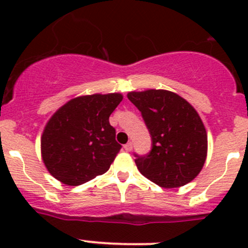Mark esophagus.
Segmentation results:
<instances>
[{"instance_id": "34e87169", "label": "esophagus", "mask_w": 248, "mask_h": 248, "mask_svg": "<svg viewBox=\"0 0 248 248\" xmlns=\"http://www.w3.org/2000/svg\"><path fill=\"white\" fill-rule=\"evenodd\" d=\"M124 150H126V151H132V149H133V142L128 141L126 145H124Z\"/></svg>"}]
</instances>
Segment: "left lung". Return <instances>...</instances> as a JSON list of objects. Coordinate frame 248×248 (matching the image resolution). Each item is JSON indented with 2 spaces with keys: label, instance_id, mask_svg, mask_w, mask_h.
I'll list each match as a JSON object with an SVG mask.
<instances>
[{
  "label": "left lung",
  "instance_id": "left-lung-1",
  "mask_svg": "<svg viewBox=\"0 0 248 248\" xmlns=\"http://www.w3.org/2000/svg\"><path fill=\"white\" fill-rule=\"evenodd\" d=\"M152 138L149 155L138 157V170L163 188L185 186L198 176L207 156V133L197 110L168 90L131 91Z\"/></svg>",
  "mask_w": 248,
  "mask_h": 248
}]
</instances>
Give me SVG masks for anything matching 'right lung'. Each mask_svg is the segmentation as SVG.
Here are the masks:
<instances>
[{
	"label": "right lung",
	"instance_id": "obj_1",
	"mask_svg": "<svg viewBox=\"0 0 248 248\" xmlns=\"http://www.w3.org/2000/svg\"><path fill=\"white\" fill-rule=\"evenodd\" d=\"M122 99L116 92L79 96L52 114L41 137V154L55 179L79 186L108 170L121 149L109 116Z\"/></svg>",
	"mask_w": 248,
	"mask_h": 248
}]
</instances>
